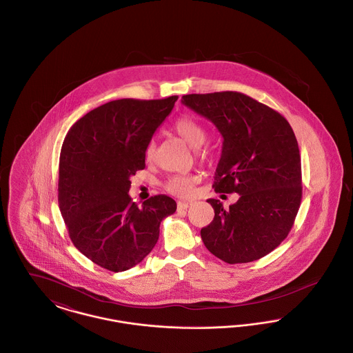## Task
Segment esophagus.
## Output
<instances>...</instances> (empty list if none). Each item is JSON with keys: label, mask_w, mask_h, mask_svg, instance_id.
Listing matches in <instances>:
<instances>
[{"label": "esophagus", "mask_w": 353, "mask_h": 353, "mask_svg": "<svg viewBox=\"0 0 353 353\" xmlns=\"http://www.w3.org/2000/svg\"><path fill=\"white\" fill-rule=\"evenodd\" d=\"M189 206H190V202H177V209H179V210H186Z\"/></svg>", "instance_id": "1"}]
</instances>
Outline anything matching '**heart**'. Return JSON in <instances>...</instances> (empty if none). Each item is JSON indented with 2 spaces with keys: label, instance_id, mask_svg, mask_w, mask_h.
I'll return each mask as SVG.
<instances>
[{
  "label": "heart",
  "instance_id": "obj_1",
  "mask_svg": "<svg viewBox=\"0 0 353 353\" xmlns=\"http://www.w3.org/2000/svg\"><path fill=\"white\" fill-rule=\"evenodd\" d=\"M173 130L193 148H199L206 140V131L201 123L197 121L196 119L189 118V117L179 118L173 124ZM154 154H156V141L154 139H152L145 147L147 161H152L154 159ZM197 183H199V177L194 174H174L169 177L168 181L165 183V189L174 196L188 197L193 193L194 185Z\"/></svg>",
  "mask_w": 353,
  "mask_h": 353
}]
</instances>
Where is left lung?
Wrapping results in <instances>:
<instances>
[{
	"instance_id": "8db88e82",
	"label": "left lung",
	"mask_w": 353,
	"mask_h": 353,
	"mask_svg": "<svg viewBox=\"0 0 353 353\" xmlns=\"http://www.w3.org/2000/svg\"><path fill=\"white\" fill-rule=\"evenodd\" d=\"M181 101L223 137L214 190L239 194L229 209L208 200L214 219L201 229L203 245L230 265L261 259L285 241L302 200L301 154L290 123L236 91L189 94Z\"/></svg>"
}]
</instances>
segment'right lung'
Listing matches in <instances>:
<instances>
[{"label":"right lung","mask_w":353,"mask_h":353,"mask_svg":"<svg viewBox=\"0 0 353 353\" xmlns=\"http://www.w3.org/2000/svg\"><path fill=\"white\" fill-rule=\"evenodd\" d=\"M179 97L119 99L79 119L59 156L58 202L74 246L114 272L140 263L154 248L176 201L157 194L137 206L130 177L145 168V147Z\"/></svg>","instance_id":"obj_1"}]
</instances>
